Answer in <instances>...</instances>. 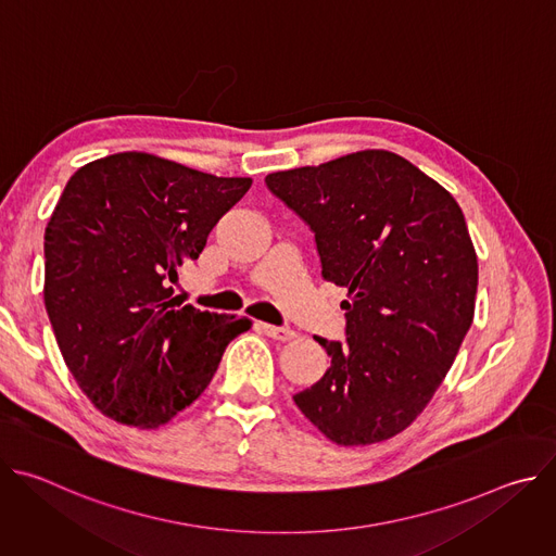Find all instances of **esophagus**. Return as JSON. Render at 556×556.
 I'll list each match as a JSON object with an SVG mask.
<instances>
[{
    "mask_svg": "<svg viewBox=\"0 0 556 556\" xmlns=\"http://www.w3.org/2000/svg\"><path fill=\"white\" fill-rule=\"evenodd\" d=\"M262 330H264L266 337H270L275 341H292L294 339V330H290V328H279V326L262 324Z\"/></svg>",
    "mask_w": 556,
    "mask_h": 556,
    "instance_id": "obj_1",
    "label": "esophagus"
}]
</instances>
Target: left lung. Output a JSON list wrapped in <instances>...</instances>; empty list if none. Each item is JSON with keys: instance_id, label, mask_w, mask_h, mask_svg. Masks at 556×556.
<instances>
[{"instance_id": "8db88e82", "label": "left lung", "mask_w": 556, "mask_h": 556, "mask_svg": "<svg viewBox=\"0 0 556 556\" xmlns=\"http://www.w3.org/2000/svg\"><path fill=\"white\" fill-rule=\"evenodd\" d=\"M266 185L312 228L324 279L348 288V343L314 337L332 363L294 403L337 444L389 440L429 405L472 324L478 255L464 213L384 149L268 174Z\"/></svg>"}]
</instances>
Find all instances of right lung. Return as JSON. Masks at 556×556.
<instances>
[{"mask_svg": "<svg viewBox=\"0 0 556 556\" xmlns=\"http://www.w3.org/2000/svg\"><path fill=\"white\" fill-rule=\"evenodd\" d=\"M251 185L142 151L99 157L67 180L43 237V301L67 369L103 416L167 425L251 330L247 316L180 307L172 288Z\"/></svg>", "mask_w": 556, "mask_h": 556, "instance_id": "1", "label": "right lung"}]
</instances>
